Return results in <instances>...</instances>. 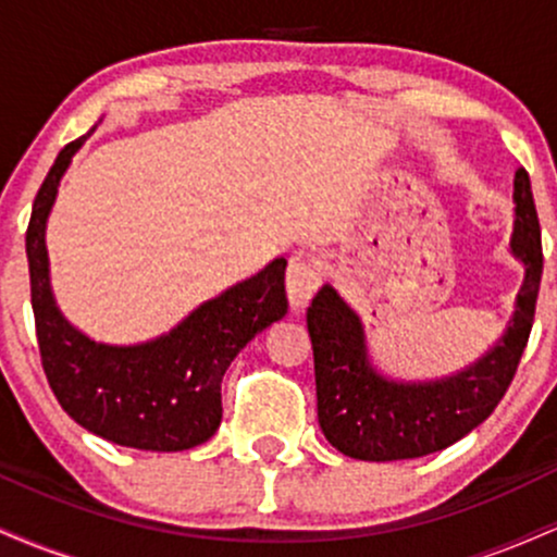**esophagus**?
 Masks as SVG:
<instances>
[{
    "instance_id": "1",
    "label": "esophagus",
    "mask_w": 557,
    "mask_h": 557,
    "mask_svg": "<svg viewBox=\"0 0 557 557\" xmlns=\"http://www.w3.org/2000/svg\"><path fill=\"white\" fill-rule=\"evenodd\" d=\"M319 283H322V274H319L317 264L304 259H293L285 277L287 304H290V309L304 311L306 306H309V300L314 298V293L319 290Z\"/></svg>"
}]
</instances>
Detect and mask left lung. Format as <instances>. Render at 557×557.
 I'll list each match as a JSON object with an SVG mask.
<instances>
[{
    "label": "left lung",
    "mask_w": 557,
    "mask_h": 557,
    "mask_svg": "<svg viewBox=\"0 0 557 557\" xmlns=\"http://www.w3.org/2000/svg\"><path fill=\"white\" fill-rule=\"evenodd\" d=\"M510 257L523 283L508 327L482 359L437 380H398L369 354L359 311L330 283L306 311L314 348L317 413L327 443L356 461H403L445 450L495 411L527 348L542 280V238L529 172L513 181Z\"/></svg>",
    "instance_id": "8db88e82"
}]
</instances>
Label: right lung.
I'll use <instances>...</instances> for the list:
<instances>
[{
  "instance_id": "obj_1",
  "label": "right lung",
  "mask_w": 557,
  "mask_h": 557,
  "mask_svg": "<svg viewBox=\"0 0 557 557\" xmlns=\"http://www.w3.org/2000/svg\"><path fill=\"white\" fill-rule=\"evenodd\" d=\"M91 133L57 154L38 188L25 233L44 372L60 406L83 430L136 450H188L207 443L220 426V387L230 361L287 314V261H270L253 277L198 304L170 332L151 341L112 345L88 337L57 306L47 222L62 177Z\"/></svg>"
}]
</instances>
